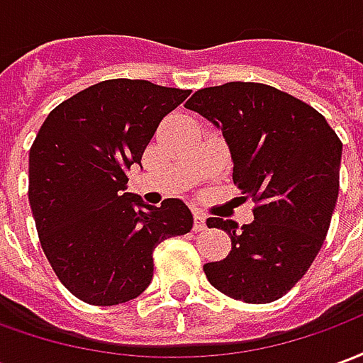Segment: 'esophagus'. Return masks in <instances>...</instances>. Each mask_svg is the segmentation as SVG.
Instances as JSON below:
<instances>
[{"instance_id":"esophagus-1","label":"esophagus","mask_w":363,"mask_h":363,"mask_svg":"<svg viewBox=\"0 0 363 363\" xmlns=\"http://www.w3.org/2000/svg\"><path fill=\"white\" fill-rule=\"evenodd\" d=\"M208 228L206 225V216L204 213H194V231H204V229Z\"/></svg>"}]
</instances>
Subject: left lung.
<instances>
[{
	"label": "left lung",
	"mask_w": 363,
	"mask_h": 363,
	"mask_svg": "<svg viewBox=\"0 0 363 363\" xmlns=\"http://www.w3.org/2000/svg\"><path fill=\"white\" fill-rule=\"evenodd\" d=\"M186 108L220 128L233 182L252 198L255 221L208 218L231 237L223 260L204 264L208 281L245 303L286 296L325 243L338 198L342 142L325 116L264 83L231 82L190 96Z\"/></svg>",
	"instance_id": "left-lung-1"
}]
</instances>
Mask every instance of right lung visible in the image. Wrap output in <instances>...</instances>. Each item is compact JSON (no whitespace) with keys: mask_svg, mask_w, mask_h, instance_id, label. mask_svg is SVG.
<instances>
[{"mask_svg":"<svg viewBox=\"0 0 363 363\" xmlns=\"http://www.w3.org/2000/svg\"><path fill=\"white\" fill-rule=\"evenodd\" d=\"M190 95L143 79H108L60 103L28 153V202L58 280L89 305L134 299L153 278V251L192 229L179 198L150 206L124 192L128 169L159 122Z\"/></svg>","mask_w":363,"mask_h":363,"instance_id":"add662e5","label":"right lung"}]
</instances>
